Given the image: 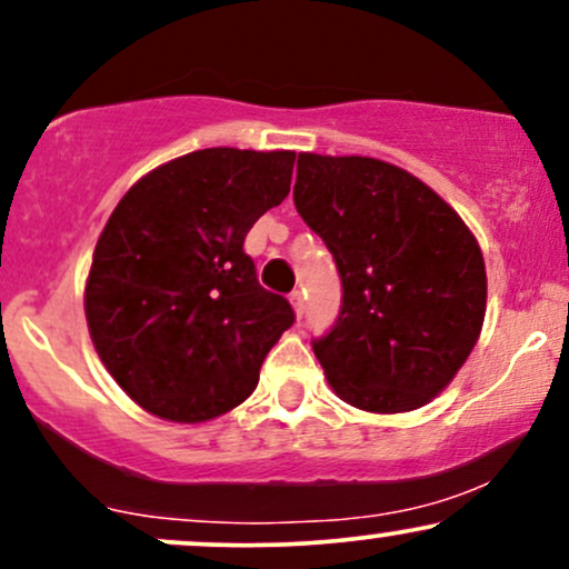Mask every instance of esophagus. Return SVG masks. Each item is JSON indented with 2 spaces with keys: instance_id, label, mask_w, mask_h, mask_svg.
<instances>
[{
  "instance_id": "1",
  "label": "esophagus",
  "mask_w": 569,
  "mask_h": 569,
  "mask_svg": "<svg viewBox=\"0 0 569 569\" xmlns=\"http://www.w3.org/2000/svg\"><path fill=\"white\" fill-rule=\"evenodd\" d=\"M289 302H291V307H293V312H297V318H302V312H305V297H302V291H293L291 297H289Z\"/></svg>"
}]
</instances>
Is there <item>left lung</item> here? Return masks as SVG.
Segmentation results:
<instances>
[{"label": "left lung", "mask_w": 569, "mask_h": 569, "mask_svg": "<svg viewBox=\"0 0 569 569\" xmlns=\"http://www.w3.org/2000/svg\"><path fill=\"white\" fill-rule=\"evenodd\" d=\"M293 206L335 253L342 310L316 339L331 390L350 407H426L471 356L487 312L473 232L447 200L377 158L299 152Z\"/></svg>", "instance_id": "left-lung-1"}]
</instances>
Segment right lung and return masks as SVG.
I'll use <instances>...</instances> for the list:
<instances>
[{
  "label": "right lung",
  "mask_w": 569,
  "mask_h": 569,
  "mask_svg": "<svg viewBox=\"0 0 569 569\" xmlns=\"http://www.w3.org/2000/svg\"><path fill=\"white\" fill-rule=\"evenodd\" d=\"M289 149L211 147L141 176L103 227L84 280L93 348L149 415L206 422L243 403L293 323L243 240L291 189Z\"/></svg>",
  "instance_id": "obj_1"
}]
</instances>
